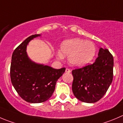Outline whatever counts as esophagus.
Wrapping results in <instances>:
<instances>
[{
	"instance_id": "esophagus-1",
	"label": "esophagus",
	"mask_w": 123,
	"mask_h": 123,
	"mask_svg": "<svg viewBox=\"0 0 123 123\" xmlns=\"http://www.w3.org/2000/svg\"><path fill=\"white\" fill-rule=\"evenodd\" d=\"M66 71V72H67V73H70V72H71V70H70L69 69H68V68H66V71Z\"/></svg>"
}]
</instances>
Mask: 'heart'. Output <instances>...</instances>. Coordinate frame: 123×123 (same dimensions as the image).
I'll use <instances>...</instances> for the list:
<instances>
[{
	"instance_id": "1",
	"label": "heart",
	"mask_w": 123,
	"mask_h": 123,
	"mask_svg": "<svg viewBox=\"0 0 123 123\" xmlns=\"http://www.w3.org/2000/svg\"><path fill=\"white\" fill-rule=\"evenodd\" d=\"M96 51V46L92 42L76 38L64 41L60 51L57 52V57L63 59L64 55H68V60L71 66L81 67L91 62Z\"/></svg>"
}]
</instances>
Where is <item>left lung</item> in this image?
Masks as SVG:
<instances>
[{"label": "left lung", "instance_id": "8db88e82", "mask_svg": "<svg viewBox=\"0 0 123 123\" xmlns=\"http://www.w3.org/2000/svg\"><path fill=\"white\" fill-rule=\"evenodd\" d=\"M92 65L72 70V92L82 102L93 103L105 95L113 80V58L108 49H99Z\"/></svg>", "mask_w": 123, "mask_h": 123}]
</instances>
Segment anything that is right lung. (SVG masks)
I'll use <instances>...</instances> for the list:
<instances>
[{"label":"right lung","instance_id":"obj_1","mask_svg":"<svg viewBox=\"0 0 123 123\" xmlns=\"http://www.w3.org/2000/svg\"><path fill=\"white\" fill-rule=\"evenodd\" d=\"M35 34L25 40L12 55L10 77L12 86L23 100L31 103H40L48 100L53 93L58 78L65 72V68L56 69L38 64L29 58L26 46Z\"/></svg>","mask_w":123,"mask_h":123}]
</instances>
